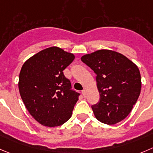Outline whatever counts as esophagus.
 <instances>
[{
	"label": "esophagus",
	"instance_id": "34e87169",
	"mask_svg": "<svg viewBox=\"0 0 153 153\" xmlns=\"http://www.w3.org/2000/svg\"><path fill=\"white\" fill-rule=\"evenodd\" d=\"M82 95L84 96V97H85V96H86V91H85V89H83L82 91Z\"/></svg>",
	"mask_w": 153,
	"mask_h": 153
}]
</instances>
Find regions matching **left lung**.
Here are the masks:
<instances>
[{
    "label": "left lung",
    "instance_id": "obj_1",
    "mask_svg": "<svg viewBox=\"0 0 153 153\" xmlns=\"http://www.w3.org/2000/svg\"><path fill=\"white\" fill-rule=\"evenodd\" d=\"M81 61L97 75L100 99L91 106L96 119L107 125L126 119L140 94L137 67L122 54L107 49L83 56Z\"/></svg>",
    "mask_w": 153,
    "mask_h": 153
}]
</instances>
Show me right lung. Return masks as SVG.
I'll list each match as a JSON object with an SVG mask.
<instances>
[{
	"instance_id": "add662e5",
	"label": "right lung",
	"mask_w": 153,
	"mask_h": 153,
	"mask_svg": "<svg viewBox=\"0 0 153 153\" xmlns=\"http://www.w3.org/2000/svg\"><path fill=\"white\" fill-rule=\"evenodd\" d=\"M74 58L53 46L39 52L22 67L20 95L30 114L43 126H62L72 115L80 94L72 89L63 71Z\"/></svg>"
}]
</instances>
